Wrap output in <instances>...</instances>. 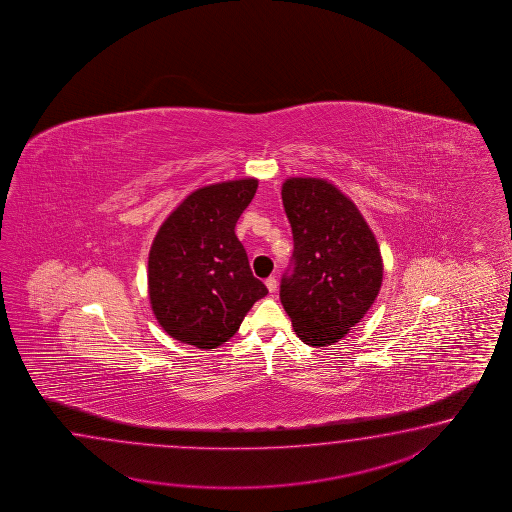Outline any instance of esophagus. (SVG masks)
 <instances>
[{"mask_svg": "<svg viewBox=\"0 0 512 512\" xmlns=\"http://www.w3.org/2000/svg\"><path fill=\"white\" fill-rule=\"evenodd\" d=\"M265 285H267V289H269L271 293H274V291H276V287H278V282H276V278H274V276H269V278L265 280Z\"/></svg>", "mask_w": 512, "mask_h": 512, "instance_id": "34e87169", "label": "esophagus"}]
</instances>
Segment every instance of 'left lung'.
Wrapping results in <instances>:
<instances>
[{
    "mask_svg": "<svg viewBox=\"0 0 512 512\" xmlns=\"http://www.w3.org/2000/svg\"><path fill=\"white\" fill-rule=\"evenodd\" d=\"M282 199L294 267L282 278L280 300L302 342L331 346L359 324L381 291V249L357 205L326 179L291 177Z\"/></svg>",
    "mask_w": 512,
    "mask_h": 512,
    "instance_id": "left-lung-1",
    "label": "left lung"
}]
</instances>
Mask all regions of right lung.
<instances>
[{
    "mask_svg": "<svg viewBox=\"0 0 512 512\" xmlns=\"http://www.w3.org/2000/svg\"><path fill=\"white\" fill-rule=\"evenodd\" d=\"M256 188L254 177L197 188L157 230L148 293L159 326L175 340L218 348L269 293L234 232Z\"/></svg>",
    "mask_w": 512,
    "mask_h": 512,
    "instance_id": "add662e5",
    "label": "right lung"
}]
</instances>
